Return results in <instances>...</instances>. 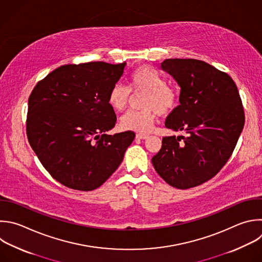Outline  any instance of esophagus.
<instances>
[{
    "instance_id": "34e87169",
    "label": "esophagus",
    "mask_w": 262,
    "mask_h": 262,
    "mask_svg": "<svg viewBox=\"0 0 262 262\" xmlns=\"http://www.w3.org/2000/svg\"><path fill=\"white\" fill-rule=\"evenodd\" d=\"M136 138H137V139H140V140H144V139H147V138H148V135H146V134H137V135H136Z\"/></svg>"
}]
</instances>
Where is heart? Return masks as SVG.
<instances>
[{
    "label": "heart",
    "mask_w": 262,
    "mask_h": 262,
    "mask_svg": "<svg viewBox=\"0 0 262 262\" xmlns=\"http://www.w3.org/2000/svg\"><path fill=\"white\" fill-rule=\"evenodd\" d=\"M130 92L144 95L141 111H130L120 119V126L125 130L147 133L157 118V114L167 115L179 102V94L172 86L167 85L163 76L149 66L137 68L129 78V87L115 84L109 95L108 104L117 112L123 111L129 102Z\"/></svg>",
    "instance_id": "obj_1"
}]
</instances>
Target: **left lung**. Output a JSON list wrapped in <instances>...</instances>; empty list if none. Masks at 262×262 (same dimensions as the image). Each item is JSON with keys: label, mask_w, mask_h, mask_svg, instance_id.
<instances>
[{"label": "left lung", "mask_w": 262, "mask_h": 262, "mask_svg": "<svg viewBox=\"0 0 262 262\" xmlns=\"http://www.w3.org/2000/svg\"><path fill=\"white\" fill-rule=\"evenodd\" d=\"M160 67L181 89L180 105L165 126L186 137L162 138L152 163L167 184L188 189L212 179L227 162L245 124L244 108L231 77L203 60L168 58Z\"/></svg>", "instance_id": "obj_1"}]
</instances>
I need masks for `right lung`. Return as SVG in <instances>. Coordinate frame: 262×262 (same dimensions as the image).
<instances>
[{
	"label": "right lung",
	"mask_w": 262,
	"mask_h": 262,
	"mask_svg": "<svg viewBox=\"0 0 262 262\" xmlns=\"http://www.w3.org/2000/svg\"><path fill=\"white\" fill-rule=\"evenodd\" d=\"M125 66L64 64L39 81L29 98V143L52 178L71 189L100 187L135 139L130 130L106 134L116 123L108 95Z\"/></svg>",
	"instance_id": "add662e5"
}]
</instances>
